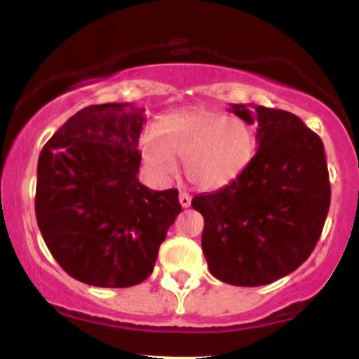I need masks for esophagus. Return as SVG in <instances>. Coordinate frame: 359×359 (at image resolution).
<instances>
[{
  "mask_svg": "<svg viewBox=\"0 0 359 359\" xmlns=\"http://www.w3.org/2000/svg\"><path fill=\"white\" fill-rule=\"evenodd\" d=\"M191 199H192V197L189 196L187 192H180L179 194V203H180V205H182V208H189V205H191Z\"/></svg>",
  "mask_w": 359,
  "mask_h": 359,
  "instance_id": "esophagus-1",
  "label": "esophagus"
}]
</instances>
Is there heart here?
Returning <instances> with one entry per match:
<instances>
[{"label": "heart", "mask_w": 359, "mask_h": 359, "mask_svg": "<svg viewBox=\"0 0 359 359\" xmlns=\"http://www.w3.org/2000/svg\"><path fill=\"white\" fill-rule=\"evenodd\" d=\"M143 160L158 175L172 177L184 160L185 177L201 189L234 182L257 154V133L240 118L211 109L177 111L140 140Z\"/></svg>", "instance_id": "heart-1"}]
</instances>
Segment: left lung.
Masks as SVG:
<instances>
[{
    "label": "left lung",
    "mask_w": 359,
    "mask_h": 359,
    "mask_svg": "<svg viewBox=\"0 0 359 359\" xmlns=\"http://www.w3.org/2000/svg\"><path fill=\"white\" fill-rule=\"evenodd\" d=\"M257 125L258 150L246 170L192 208L204 217L203 251L209 271L238 287H258L297 270L323 233L329 203L323 140L282 109L231 104Z\"/></svg>",
    "instance_id": "left-lung-1"
}]
</instances>
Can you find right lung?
Here are the masks:
<instances>
[{
	"instance_id": "1",
	"label": "right lung",
	"mask_w": 359,
	"mask_h": 359,
	"mask_svg": "<svg viewBox=\"0 0 359 359\" xmlns=\"http://www.w3.org/2000/svg\"><path fill=\"white\" fill-rule=\"evenodd\" d=\"M145 109L88 106L45 143L35 212L45 245L72 278L94 287L142 283L182 205L179 191L138 180Z\"/></svg>"
}]
</instances>
